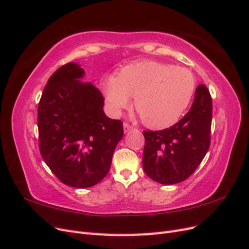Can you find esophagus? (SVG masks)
Wrapping results in <instances>:
<instances>
[{
	"label": "esophagus",
	"instance_id": "obj_1",
	"mask_svg": "<svg viewBox=\"0 0 249 249\" xmlns=\"http://www.w3.org/2000/svg\"><path fill=\"white\" fill-rule=\"evenodd\" d=\"M123 127H124V132H128V131H130V130L133 129V127L128 123H126V122L123 124Z\"/></svg>",
	"mask_w": 249,
	"mask_h": 249
}]
</instances>
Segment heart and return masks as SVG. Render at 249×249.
<instances>
[{"label": "heart", "mask_w": 249, "mask_h": 249, "mask_svg": "<svg viewBox=\"0 0 249 249\" xmlns=\"http://www.w3.org/2000/svg\"><path fill=\"white\" fill-rule=\"evenodd\" d=\"M195 90L196 79L190 70L157 61L129 64L120 69L117 76L108 75L102 82L111 113L119 115L134 97V107L143 124L153 129L177 122Z\"/></svg>", "instance_id": "b5f03b06"}]
</instances>
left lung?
Masks as SVG:
<instances>
[{
    "mask_svg": "<svg viewBox=\"0 0 249 249\" xmlns=\"http://www.w3.org/2000/svg\"><path fill=\"white\" fill-rule=\"evenodd\" d=\"M212 98L199 85L188 113L163 130H145L142 167L149 178L171 185L186 180L202 162L210 147Z\"/></svg>",
    "mask_w": 249,
    "mask_h": 249,
    "instance_id": "8db88e82",
    "label": "left lung"
}]
</instances>
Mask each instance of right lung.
<instances>
[{"label": "right lung", "instance_id": "right-lung-1", "mask_svg": "<svg viewBox=\"0 0 249 249\" xmlns=\"http://www.w3.org/2000/svg\"><path fill=\"white\" fill-rule=\"evenodd\" d=\"M76 63H67L50 77L38 104L39 150L62 183L92 187L109 171L123 124L103 111L104 98Z\"/></svg>", "mask_w": 249, "mask_h": 249}]
</instances>
